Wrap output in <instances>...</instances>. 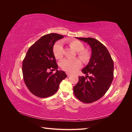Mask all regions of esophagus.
Returning a JSON list of instances; mask_svg holds the SVG:
<instances>
[{"label":"esophagus","instance_id":"obj_1","mask_svg":"<svg viewBox=\"0 0 132 132\" xmlns=\"http://www.w3.org/2000/svg\"><path fill=\"white\" fill-rule=\"evenodd\" d=\"M67 75L68 77H70V76L71 75V73H68V72H67Z\"/></svg>","mask_w":132,"mask_h":132}]
</instances>
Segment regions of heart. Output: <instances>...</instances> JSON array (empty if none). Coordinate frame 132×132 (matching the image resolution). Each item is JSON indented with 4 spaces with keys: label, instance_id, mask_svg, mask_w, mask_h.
Returning <instances> with one entry per match:
<instances>
[{
    "label": "heart",
    "instance_id": "heart-1",
    "mask_svg": "<svg viewBox=\"0 0 132 132\" xmlns=\"http://www.w3.org/2000/svg\"><path fill=\"white\" fill-rule=\"evenodd\" d=\"M65 42L77 51V55L84 63L89 61L91 58L90 51L84 49V44L77 39H67ZM53 52L55 58L57 59H61L63 56V46L61 41H57L55 43L53 47ZM81 63L79 58H66L62 61L61 66L62 68L67 72H74L80 68Z\"/></svg>",
    "mask_w": 132,
    "mask_h": 132
}]
</instances>
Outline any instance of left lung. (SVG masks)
<instances>
[{"mask_svg":"<svg viewBox=\"0 0 132 132\" xmlns=\"http://www.w3.org/2000/svg\"><path fill=\"white\" fill-rule=\"evenodd\" d=\"M76 38L88 43L92 53L88 64L81 70L86 77H79L73 91L80 101L90 103L101 98L110 88L113 79V61L106 47L97 39Z\"/></svg>","mask_w":132,"mask_h":132,"instance_id":"left-lung-1","label":"left lung"}]
</instances>
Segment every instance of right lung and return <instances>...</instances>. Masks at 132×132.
Listing matches in <instances>:
<instances>
[{
	"mask_svg": "<svg viewBox=\"0 0 132 132\" xmlns=\"http://www.w3.org/2000/svg\"><path fill=\"white\" fill-rule=\"evenodd\" d=\"M63 37L54 33L43 36L29 48L22 62L25 84L31 93L38 97L54 95L61 82L67 77L64 71L57 70L58 65L53 52L55 42ZM55 69L54 74L49 72Z\"/></svg>",
	"mask_w": 132,
	"mask_h": 132,
	"instance_id": "add662e5",
	"label": "right lung"
}]
</instances>
